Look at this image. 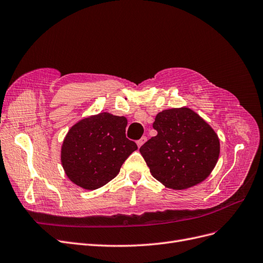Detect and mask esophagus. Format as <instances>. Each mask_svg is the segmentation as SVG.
<instances>
[{
  "label": "esophagus",
  "mask_w": 263,
  "mask_h": 263,
  "mask_svg": "<svg viewBox=\"0 0 263 263\" xmlns=\"http://www.w3.org/2000/svg\"><path fill=\"white\" fill-rule=\"evenodd\" d=\"M146 141H147V137H146V136H143V137H141L139 140H137V146L141 147Z\"/></svg>",
  "instance_id": "esophagus-1"
}]
</instances>
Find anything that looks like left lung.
<instances>
[{
    "mask_svg": "<svg viewBox=\"0 0 263 263\" xmlns=\"http://www.w3.org/2000/svg\"><path fill=\"white\" fill-rule=\"evenodd\" d=\"M153 128L158 134L139 151L152 176L173 189H186L205 179L220 155L214 130L187 107L160 112Z\"/></svg>",
    "mask_w": 263,
    "mask_h": 263,
    "instance_id": "8db88e82",
    "label": "left lung"
}]
</instances>
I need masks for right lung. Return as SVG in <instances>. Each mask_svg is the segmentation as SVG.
Wrapping results in <instances>:
<instances>
[{
	"label": "right lung",
	"instance_id": "obj_1",
	"mask_svg": "<svg viewBox=\"0 0 263 263\" xmlns=\"http://www.w3.org/2000/svg\"><path fill=\"white\" fill-rule=\"evenodd\" d=\"M126 125L124 116L100 113L81 120L69 129L61 160L71 182L93 190L119 174L125 160L138 148L126 138Z\"/></svg>",
	"mask_w": 263,
	"mask_h": 263
}]
</instances>
